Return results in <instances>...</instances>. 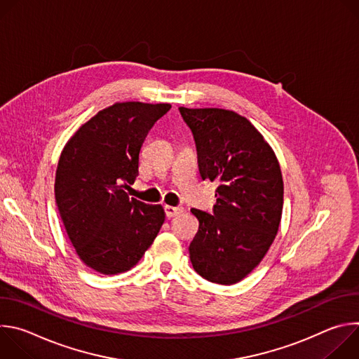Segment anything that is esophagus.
<instances>
[{"mask_svg":"<svg viewBox=\"0 0 359 359\" xmlns=\"http://www.w3.org/2000/svg\"><path fill=\"white\" fill-rule=\"evenodd\" d=\"M165 213H166V217H175L180 213H183V209L182 208H173V206H165Z\"/></svg>","mask_w":359,"mask_h":359,"instance_id":"obj_1","label":"esophagus"}]
</instances>
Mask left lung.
<instances>
[{
	"label": "left lung",
	"mask_w": 359,
	"mask_h": 359,
	"mask_svg": "<svg viewBox=\"0 0 359 359\" xmlns=\"http://www.w3.org/2000/svg\"><path fill=\"white\" fill-rule=\"evenodd\" d=\"M193 132L201 179L219 182L215 215L197 209L190 243L197 274L216 284L241 281L273 244L283 213L278 159L251 122L229 109L179 108Z\"/></svg>",
	"instance_id": "1"
}]
</instances>
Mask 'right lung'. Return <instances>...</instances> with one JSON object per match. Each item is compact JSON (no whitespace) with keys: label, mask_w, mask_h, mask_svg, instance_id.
<instances>
[{"label":"right lung","mask_w":359,"mask_h":359,"mask_svg":"<svg viewBox=\"0 0 359 359\" xmlns=\"http://www.w3.org/2000/svg\"><path fill=\"white\" fill-rule=\"evenodd\" d=\"M170 104L116 102L67 142L55 175V198L81 262L114 276L135 267L156 238L165 210L130 198L143 140Z\"/></svg>","instance_id":"right-lung-1"}]
</instances>
